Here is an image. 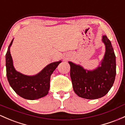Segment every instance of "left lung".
<instances>
[{"mask_svg":"<svg viewBox=\"0 0 125 125\" xmlns=\"http://www.w3.org/2000/svg\"><path fill=\"white\" fill-rule=\"evenodd\" d=\"M105 45V53L101 66L94 71L69 62L70 75L73 91L79 97L97 99L104 96L113 86L116 74V56L110 41L106 35L102 39Z\"/></svg>","mask_w":125,"mask_h":125,"instance_id":"left-lung-1","label":"left lung"}]
</instances>
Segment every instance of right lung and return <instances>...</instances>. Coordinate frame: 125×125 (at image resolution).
<instances>
[{"mask_svg": "<svg viewBox=\"0 0 125 125\" xmlns=\"http://www.w3.org/2000/svg\"><path fill=\"white\" fill-rule=\"evenodd\" d=\"M10 42L6 54V76L10 87L22 98L27 100H36L44 97L50 89V76L61 61L52 63L35 76H27L17 72L13 65L10 53Z\"/></svg>", "mask_w": 125, "mask_h": 125, "instance_id": "1", "label": "right lung"}]
</instances>
